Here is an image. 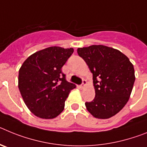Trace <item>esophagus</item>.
<instances>
[{
	"instance_id": "34e87169",
	"label": "esophagus",
	"mask_w": 147,
	"mask_h": 147,
	"mask_svg": "<svg viewBox=\"0 0 147 147\" xmlns=\"http://www.w3.org/2000/svg\"><path fill=\"white\" fill-rule=\"evenodd\" d=\"M87 84V81L86 80H82V85H81V88H84V86H85V85Z\"/></svg>"
}]
</instances>
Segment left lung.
<instances>
[{
  "mask_svg": "<svg viewBox=\"0 0 147 147\" xmlns=\"http://www.w3.org/2000/svg\"><path fill=\"white\" fill-rule=\"evenodd\" d=\"M77 53L93 74L95 98L85 102L87 110L97 119H109L125 106L135 80L134 67L119 50L102 45L79 48Z\"/></svg>",
  "mask_w": 147,
  "mask_h": 147,
  "instance_id": "obj_1",
  "label": "left lung"
}]
</instances>
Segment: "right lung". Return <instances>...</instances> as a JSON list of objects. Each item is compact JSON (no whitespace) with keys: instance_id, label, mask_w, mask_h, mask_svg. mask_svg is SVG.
<instances>
[{"instance_id":"right-lung-1","label":"right lung","mask_w":147,"mask_h":147,"mask_svg":"<svg viewBox=\"0 0 147 147\" xmlns=\"http://www.w3.org/2000/svg\"><path fill=\"white\" fill-rule=\"evenodd\" d=\"M73 49L53 46L28 57L19 71L18 88L30 111L41 119H54L65 107L70 91L76 88L65 80L62 66Z\"/></svg>"}]
</instances>
